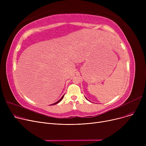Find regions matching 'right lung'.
<instances>
[{
    "label": "right lung",
    "instance_id": "obj_1",
    "mask_svg": "<svg viewBox=\"0 0 146 146\" xmlns=\"http://www.w3.org/2000/svg\"><path fill=\"white\" fill-rule=\"evenodd\" d=\"M63 97H64V95H63V96H62V97H61V99H60V100H59V101H57V102H56V103H54V104H52V105H56V104H58V102H60V101H61V100H62V99H63Z\"/></svg>",
    "mask_w": 146,
    "mask_h": 146
}]
</instances>
